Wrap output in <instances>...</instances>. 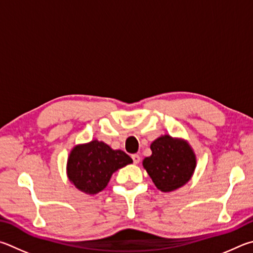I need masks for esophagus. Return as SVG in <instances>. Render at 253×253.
<instances>
[{
  "label": "esophagus",
  "instance_id": "34e87169",
  "mask_svg": "<svg viewBox=\"0 0 253 253\" xmlns=\"http://www.w3.org/2000/svg\"><path fill=\"white\" fill-rule=\"evenodd\" d=\"M132 160H133L134 165H138V163H139L140 160H141V158H140L139 154H132Z\"/></svg>",
  "mask_w": 253,
  "mask_h": 253
}]
</instances>
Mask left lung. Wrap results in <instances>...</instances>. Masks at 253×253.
I'll return each instance as SVG.
<instances>
[{"instance_id":"obj_1","label":"left lung","mask_w":253,"mask_h":253,"mask_svg":"<svg viewBox=\"0 0 253 253\" xmlns=\"http://www.w3.org/2000/svg\"><path fill=\"white\" fill-rule=\"evenodd\" d=\"M150 148L152 154L144 159L142 166L160 191H175L191 180L197 157L187 140L165 134Z\"/></svg>"}]
</instances>
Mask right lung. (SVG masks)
I'll use <instances>...</instances> for the list:
<instances>
[{
  "instance_id": "right-lung-1",
  "label": "right lung",
  "mask_w": 253,
  "mask_h": 253,
  "mask_svg": "<svg viewBox=\"0 0 253 253\" xmlns=\"http://www.w3.org/2000/svg\"><path fill=\"white\" fill-rule=\"evenodd\" d=\"M133 162L122 150H113L103 141L92 140L77 144L70 151L66 175L80 191L90 194L101 192L115 171Z\"/></svg>"
}]
</instances>
